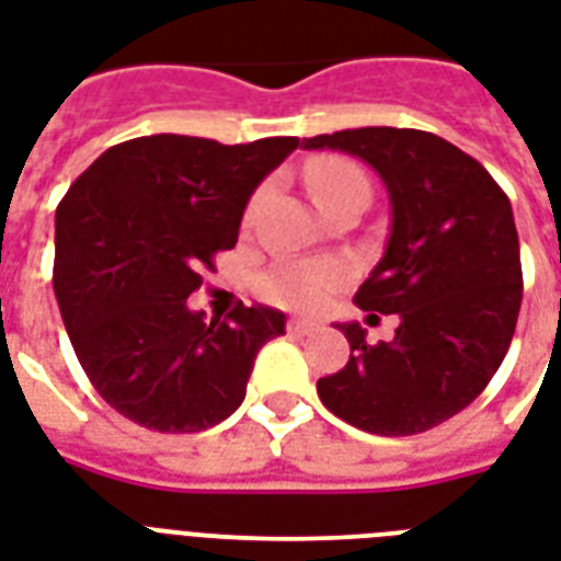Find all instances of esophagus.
<instances>
[{
    "instance_id": "34e87169",
    "label": "esophagus",
    "mask_w": 561,
    "mask_h": 561,
    "mask_svg": "<svg viewBox=\"0 0 561 561\" xmlns=\"http://www.w3.org/2000/svg\"><path fill=\"white\" fill-rule=\"evenodd\" d=\"M314 329H320V323H314V320H309V318H290L288 320L290 335H309V332H314Z\"/></svg>"
}]
</instances>
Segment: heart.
I'll return each mask as SVG.
<instances>
[{
	"label": "heart",
	"instance_id": "b5f03b06",
	"mask_svg": "<svg viewBox=\"0 0 561 561\" xmlns=\"http://www.w3.org/2000/svg\"><path fill=\"white\" fill-rule=\"evenodd\" d=\"M306 182H309L311 199H314L320 211H327L329 205L344 199L347 194H356V191L370 194L367 176L347 158H318V161H311ZM262 196L264 191L255 194V199L247 208V224L252 220V214L259 211ZM344 279H347V271L337 267V264H279L264 276L262 290L264 297L279 302L285 309L309 311L318 309L332 290L341 288Z\"/></svg>",
	"mask_w": 561,
	"mask_h": 561
}]
</instances>
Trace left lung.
<instances>
[{"instance_id": "left-lung-1", "label": "left lung", "mask_w": 561, "mask_h": 561, "mask_svg": "<svg viewBox=\"0 0 561 561\" xmlns=\"http://www.w3.org/2000/svg\"><path fill=\"white\" fill-rule=\"evenodd\" d=\"M302 149L350 152L388 187V243L353 299L367 320L400 318L379 344L358 323H337L350 362L318 379L320 400L365 433H426L482 394L515 335L524 276L508 196L433 131L344 128L302 138Z\"/></svg>"}]
</instances>
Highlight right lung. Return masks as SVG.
I'll list each match as a JSON object with an SVG mask.
<instances>
[{
    "mask_svg": "<svg viewBox=\"0 0 561 561\" xmlns=\"http://www.w3.org/2000/svg\"><path fill=\"white\" fill-rule=\"evenodd\" d=\"M299 138L217 144L149 135L105 149L55 211V297L84 374L123 417L203 433L243 403L285 314L187 309L214 255L238 243L255 187Z\"/></svg>",
    "mask_w": 561,
    "mask_h": 561,
    "instance_id": "obj_1",
    "label": "right lung"
}]
</instances>
